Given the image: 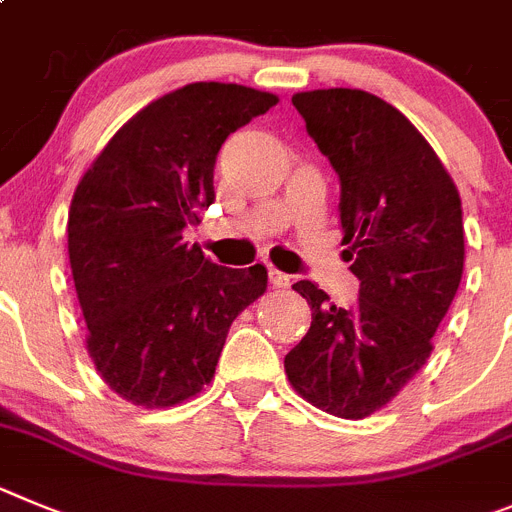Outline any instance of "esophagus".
Segmentation results:
<instances>
[{
  "instance_id": "esophagus-1",
  "label": "esophagus",
  "mask_w": 512,
  "mask_h": 512,
  "mask_svg": "<svg viewBox=\"0 0 512 512\" xmlns=\"http://www.w3.org/2000/svg\"><path fill=\"white\" fill-rule=\"evenodd\" d=\"M270 283L275 285V288H288L290 283H293V278H290V275H285V273H280V270H275V267H270Z\"/></svg>"
}]
</instances>
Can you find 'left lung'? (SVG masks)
<instances>
[{
	"mask_svg": "<svg viewBox=\"0 0 512 512\" xmlns=\"http://www.w3.org/2000/svg\"><path fill=\"white\" fill-rule=\"evenodd\" d=\"M293 107L339 176L359 298L339 308L311 280L293 285L311 329L285 354V375L303 400L357 421L388 405L434 352L464 270L462 199L434 147L380 96L316 89L293 94Z\"/></svg>",
	"mask_w": 512,
	"mask_h": 512,
	"instance_id": "left-lung-1",
	"label": "left lung"
}]
</instances>
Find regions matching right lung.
I'll use <instances>...</instances> for the list:
<instances>
[{
  "mask_svg": "<svg viewBox=\"0 0 512 512\" xmlns=\"http://www.w3.org/2000/svg\"><path fill=\"white\" fill-rule=\"evenodd\" d=\"M275 104L270 91L219 81L170 91L127 119L78 181L68 260L86 352L127 403L196 398L232 321L265 293V267L214 265L183 229L214 201L224 140Z\"/></svg>",
  "mask_w": 512,
  "mask_h": 512,
  "instance_id": "obj_1",
  "label": "right lung"
}]
</instances>
